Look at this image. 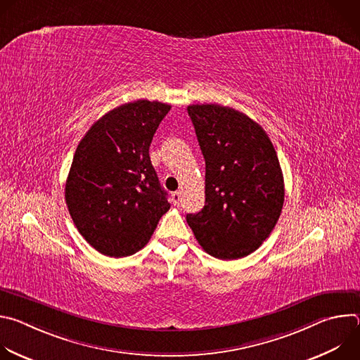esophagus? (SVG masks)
<instances>
[{
	"instance_id": "34e87169",
	"label": "esophagus",
	"mask_w": 360,
	"mask_h": 360,
	"mask_svg": "<svg viewBox=\"0 0 360 360\" xmlns=\"http://www.w3.org/2000/svg\"><path fill=\"white\" fill-rule=\"evenodd\" d=\"M172 202H174L175 207H179V205L182 203V193L179 191L172 193Z\"/></svg>"
}]
</instances>
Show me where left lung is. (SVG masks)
<instances>
[{
  "instance_id": "1",
  "label": "left lung",
  "mask_w": 360,
  "mask_h": 360,
  "mask_svg": "<svg viewBox=\"0 0 360 360\" xmlns=\"http://www.w3.org/2000/svg\"><path fill=\"white\" fill-rule=\"evenodd\" d=\"M188 114L205 158V207L186 222L211 256L243 258L271 235L282 212L276 150L258 122L233 108L196 104Z\"/></svg>"
}]
</instances>
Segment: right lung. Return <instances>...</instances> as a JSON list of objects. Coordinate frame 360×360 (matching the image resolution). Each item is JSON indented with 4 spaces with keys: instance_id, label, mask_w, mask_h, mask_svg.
I'll return each instance as SVG.
<instances>
[{
    "instance_id": "obj_1",
    "label": "right lung",
    "mask_w": 360,
    "mask_h": 360,
    "mask_svg": "<svg viewBox=\"0 0 360 360\" xmlns=\"http://www.w3.org/2000/svg\"><path fill=\"white\" fill-rule=\"evenodd\" d=\"M171 105L138 99L99 118L81 139L65 184L70 215L84 239L107 256L134 255L169 210L149 158Z\"/></svg>"
}]
</instances>
